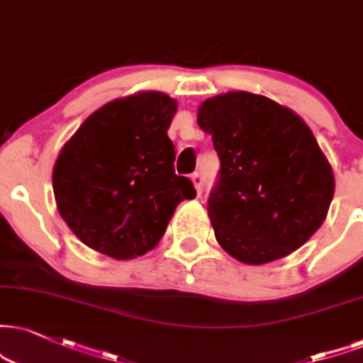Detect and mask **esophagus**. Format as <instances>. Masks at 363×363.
<instances>
[{
	"label": "esophagus",
	"mask_w": 363,
	"mask_h": 363,
	"mask_svg": "<svg viewBox=\"0 0 363 363\" xmlns=\"http://www.w3.org/2000/svg\"><path fill=\"white\" fill-rule=\"evenodd\" d=\"M190 178H191V183H194L196 194H199V195L202 194V177H200L199 173H194Z\"/></svg>",
	"instance_id": "34e87169"
}]
</instances>
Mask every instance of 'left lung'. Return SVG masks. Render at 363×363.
Here are the masks:
<instances>
[{"instance_id": "obj_1", "label": "left lung", "mask_w": 363, "mask_h": 363, "mask_svg": "<svg viewBox=\"0 0 363 363\" xmlns=\"http://www.w3.org/2000/svg\"><path fill=\"white\" fill-rule=\"evenodd\" d=\"M196 123L220 158L207 207L220 247L249 266L301 247L335 194L332 164L305 121L269 97L235 91L203 101Z\"/></svg>"}]
</instances>
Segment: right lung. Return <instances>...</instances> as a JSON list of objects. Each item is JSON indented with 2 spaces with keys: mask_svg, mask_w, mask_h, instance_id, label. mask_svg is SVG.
I'll return each instance as SVG.
<instances>
[{
  "mask_svg": "<svg viewBox=\"0 0 363 363\" xmlns=\"http://www.w3.org/2000/svg\"><path fill=\"white\" fill-rule=\"evenodd\" d=\"M177 101L158 91L107 102L80 124L57 156L58 213L87 247L128 261L160 242L182 200L195 199L174 174L168 128Z\"/></svg>",
  "mask_w": 363,
  "mask_h": 363,
  "instance_id": "add662e5",
  "label": "right lung"
}]
</instances>
